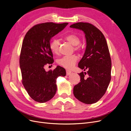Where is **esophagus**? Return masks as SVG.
<instances>
[{"label": "esophagus", "mask_w": 131, "mask_h": 131, "mask_svg": "<svg viewBox=\"0 0 131 131\" xmlns=\"http://www.w3.org/2000/svg\"><path fill=\"white\" fill-rule=\"evenodd\" d=\"M72 73V72L71 71H70V70H66V75H70Z\"/></svg>", "instance_id": "esophagus-1"}]
</instances>
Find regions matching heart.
<instances>
[{"mask_svg": "<svg viewBox=\"0 0 131 131\" xmlns=\"http://www.w3.org/2000/svg\"><path fill=\"white\" fill-rule=\"evenodd\" d=\"M65 40L67 41L74 46V49L76 50H81V46L80 45L81 42V39L77 34L71 33L67 34L64 37ZM60 42L58 39H53L50 43V49L54 53L59 52ZM78 60V57L75 54L70 55V56H65L60 58L58 60V64L67 69L72 68L77 63Z\"/></svg>", "mask_w": 131, "mask_h": 131, "instance_id": "heart-1", "label": "heart"}]
</instances>
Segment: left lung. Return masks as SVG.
<instances>
[{
    "label": "left lung",
    "mask_w": 131,
    "mask_h": 131,
    "mask_svg": "<svg viewBox=\"0 0 131 131\" xmlns=\"http://www.w3.org/2000/svg\"><path fill=\"white\" fill-rule=\"evenodd\" d=\"M70 27L83 31L86 41L78 66L87 72L79 74L81 81L74 86L73 93L82 102L94 104L105 94L111 80L112 60L107 41L102 33L90 23L79 22Z\"/></svg>",
    "instance_id": "1"
}]
</instances>
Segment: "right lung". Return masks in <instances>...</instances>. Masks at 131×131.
Segmentation results:
<instances>
[{
  "label": "right lung",
  "instance_id": "add662e5",
  "mask_svg": "<svg viewBox=\"0 0 131 131\" xmlns=\"http://www.w3.org/2000/svg\"><path fill=\"white\" fill-rule=\"evenodd\" d=\"M68 24H37L24 37L19 57L22 84L30 97L37 102L43 103L52 99L57 91V78L66 75L65 70L59 66L48 72L44 67L53 63L50 39Z\"/></svg>",
  "mask_w": 131,
  "mask_h": 131
}]
</instances>
